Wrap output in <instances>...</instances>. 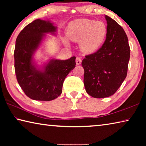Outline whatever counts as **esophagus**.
Returning <instances> with one entry per match:
<instances>
[{"instance_id":"obj_1","label":"esophagus","mask_w":146,"mask_h":146,"mask_svg":"<svg viewBox=\"0 0 146 146\" xmlns=\"http://www.w3.org/2000/svg\"><path fill=\"white\" fill-rule=\"evenodd\" d=\"M82 62V60H81L80 58L76 57V65H80V64Z\"/></svg>"}]
</instances>
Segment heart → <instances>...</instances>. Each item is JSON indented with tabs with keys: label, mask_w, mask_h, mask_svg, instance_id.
<instances>
[{
	"label": "heart",
	"mask_w": 146,
	"mask_h": 146,
	"mask_svg": "<svg viewBox=\"0 0 146 146\" xmlns=\"http://www.w3.org/2000/svg\"><path fill=\"white\" fill-rule=\"evenodd\" d=\"M107 26L102 21L82 19L71 22L66 29V37L69 40L77 42L82 52L92 54L99 49L104 42L107 36ZM64 43L69 46L66 38Z\"/></svg>",
	"instance_id": "heart-1"
}]
</instances>
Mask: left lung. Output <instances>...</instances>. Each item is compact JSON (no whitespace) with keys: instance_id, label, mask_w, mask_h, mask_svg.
I'll use <instances>...</instances> for the list:
<instances>
[{"instance_id":"1","label":"left lung","mask_w":146,"mask_h":146,"mask_svg":"<svg viewBox=\"0 0 146 146\" xmlns=\"http://www.w3.org/2000/svg\"><path fill=\"white\" fill-rule=\"evenodd\" d=\"M107 36L97 52L86 55L82 62L86 91L94 98L113 95L127 76L130 48L124 30L117 22L105 15Z\"/></svg>"}]
</instances>
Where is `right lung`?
<instances>
[{"mask_svg":"<svg viewBox=\"0 0 146 146\" xmlns=\"http://www.w3.org/2000/svg\"><path fill=\"white\" fill-rule=\"evenodd\" d=\"M57 27L49 21L36 19L27 25L17 36L14 51L17 81L31 99L50 101L62 93L63 82L75 67V56L67 60L49 59L39 66L34 55L46 34L56 35Z\"/></svg>","mask_w":146,"mask_h":146,"instance_id":"obj_1","label":"right lung"}]
</instances>
